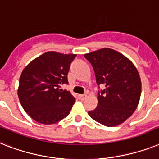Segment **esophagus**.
Instances as JSON below:
<instances>
[{"label":"esophagus","instance_id":"1","mask_svg":"<svg viewBox=\"0 0 159 159\" xmlns=\"http://www.w3.org/2000/svg\"><path fill=\"white\" fill-rule=\"evenodd\" d=\"M86 95H78V98H79L81 100H84L85 99H86Z\"/></svg>","mask_w":159,"mask_h":159}]
</instances>
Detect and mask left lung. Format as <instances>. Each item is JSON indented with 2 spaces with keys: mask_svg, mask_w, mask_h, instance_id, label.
<instances>
[{
  "mask_svg": "<svg viewBox=\"0 0 159 159\" xmlns=\"http://www.w3.org/2000/svg\"><path fill=\"white\" fill-rule=\"evenodd\" d=\"M91 64L99 88L98 104L89 111L91 118L106 126L122 124L132 115L140 101L141 81L129 59L116 50L103 48L84 55Z\"/></svg>",
  "mask_w": 159,
  "mask_h": 159,
  "instance_id": "8db88e82",
  "label": "left lung"
}]
</instances>
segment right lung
<instances>
[{"instance_id": "right-lung-1", "label": "right lung", "mask_w": 159, "mask_h": 159, "mask_svg": "<svg viewBox=\"0 0 159 159\" xmlns=\"http://www.w3.org/2000/svg\"><path fill=\"white\" fill-rule=\"evenodd\" d=\"M76 56L49 51L33 59L23 70L18 96L33 120L42 124H54L69 114L75 98L59 87L68 83V71Z\"/></svg>"}]
</instances>
